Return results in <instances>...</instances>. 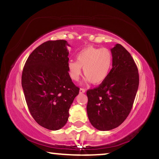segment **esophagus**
<instances>
[{"mask_svg":"<svg viewBox=\"0 0 159 159\" xmlns=\"http://www.w3.org/2000/svg\"><path fill=\"white\" fill-rule=\"evenodd\" d=\"M86 92V90L84 89H83V88H81V89H80V90H79V92L81 94H82V93H84V92Z\"/></svg>","mask_w":159,"mask_h":159,"instance_id":"esophagus-1","label":"esophagus"}]
</instances>
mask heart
Returning <instances> with one entry per match:
<instances>
[{"label": "heart", "mask_w": 159, "mask_h": 159, "mask_svg": "<svg viewBox=\"0 0 159 159\" xmlns=\"http://www.w3.org/2000/svg\"><path fill=\"white\" fill-rule=\"evenodd\" d=\"M112 65V55L107 48L89 46L80 51L76 61H70L67 64L70 78L78 81L82 74L86 75V82L94 84L103 83L107 78Z\"/></svg>", "instance_id": "b5f03b06"}]
</instances>
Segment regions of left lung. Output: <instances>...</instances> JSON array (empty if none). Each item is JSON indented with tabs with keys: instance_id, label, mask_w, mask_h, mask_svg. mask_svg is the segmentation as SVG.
Segmentation results:
<instances>
[{
	"instance_id": "1",
	"label": "left lung",
	"mask_w": 159,
	"mask_h": 159,
	"mask_svg": "<svg viewBox=\"0 0 159 159\" xmlns=\"http://www.w3.org/2000/svg\"><path fill=\"white\" fill-rule=\"evenodd\" d=\"M112 69L98 87L86 92L88 117L96 129L109 130L127 118L137 92L138 68L129 52L120 44L111 49Z\"/></svg>"
}]
</instances>
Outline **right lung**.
Listing matches in <instances>:
<instances>
[{
    "label": "right lung",
    "instance_id": "add662e5",
    "mask_svg": "<svg viewBox=\"0 0 159 159\" xmlns=\"http://www.w3.org/2000/svg\"><path fill=\"white\" fill-rule=\"evenodd\" d=\"M70 46L66 40L47 41L28 58L22 73V87L31 116L51 130L67 123L69 109L79 93L67 70Z\"/></svg>",
    "mask_w": 159,
    "mask_h": 159
}]
</instances>
